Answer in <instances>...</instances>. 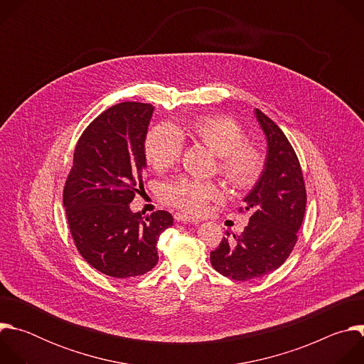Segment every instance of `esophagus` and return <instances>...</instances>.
<instances>
[{
    "label": "esophagus",
    "instance_id": "34e87169",
    "mask_svg": "<svg viewBox=\"0 0 364 364\" xmlns=\"http://www.w3.org/2000/svg\"><path fill=\"white\" fill-rule=\"evenodd\" d=\"M174 219L177 220V222H183V223H200V220L198 219H194V218H191V216H188V215H184V213H176L174 215Z\"/></svg>",
    "mask_w": 364,
    "mask_h": 364
}]
</instances>
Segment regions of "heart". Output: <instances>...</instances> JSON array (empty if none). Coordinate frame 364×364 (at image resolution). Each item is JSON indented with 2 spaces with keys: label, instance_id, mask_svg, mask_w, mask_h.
<instances>
[{
  "label": "heart",
  "instance_id": "1",
  "mask_svg": "<svg viewBox=\"0 0 364 364\" xmlns=\"http://www.w3.org/2000/svg\"><path fill=\"white\" fill-rule=\"evenodd\" d=\"M181 136H190L209 148L219 157L218 170L236 190L252 188L261 178L265 167L262 152L245 142L243 128L223 115H204L178 127L157 125L145 138L144 151L148 164L159 173L171 170L180 160ZM222 198L220 187L213 181L178 177L163 188V200L177 209L200 215L209 201Z\"/></svg>",
  "mask_w": 364,
  "mask_h": 364
}]
</instances>
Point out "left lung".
Here are the masks:
<instances>
[{"mask_svg": "<svg viewBox=\"0 0 364 364\" xmlns=\"http://www.w3.org/2000/svg\"><path fill=\"white\" fill-rule=\"evenodd\" d=\"M265 132L268 154L264 173L243 198L250 213L240 236L223 237L210 252L213 268L235 281L261 278L278 269L291 255L304 220L306 191L296 154L281 128L255 109ZM229 236V233H228Z\"/></svg>", "mask_w": 364, "mask_h": 364, "instance_id": "obj_1", "label": "left lung"}]
</instances>
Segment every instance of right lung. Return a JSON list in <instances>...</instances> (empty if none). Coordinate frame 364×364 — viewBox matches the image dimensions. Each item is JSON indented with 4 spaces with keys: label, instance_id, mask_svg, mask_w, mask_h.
Here are the masks:
<instances>
[{
    "label": "right lung",
    "instance_id": "obj_1",
    "mask_svg": "<svg viewBox=\"0 0 364 364\" xmlns=\"http://www.w3.org/2000/svg\"><path fill=\"white\" fill-rule=\"evenodd\" d=\"M154 107L121 102L96 117L80 135L63 188L73 242L96 271L117 279L146 274L159 262L157 240L173 216L132 213L144 188V142Z\"/></svg>",
    "mask_w": 364,
    "mask_h": 364
}]
</instances>
